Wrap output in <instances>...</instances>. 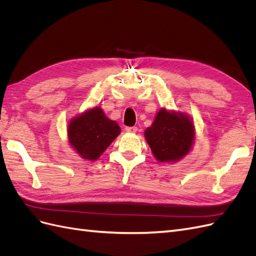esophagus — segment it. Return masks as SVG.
<instances>
[{"instance_id": "1", "label": "esophagus", "mask_w": 256, "mask_h": 256, "mask_svg": "<svg viewBox=\"0 0 256 256\" xmlns=\"http://www.w3.org/2000/svg\"><path fill=\"white\" fill-rule=\"evenodd\" d=\"M125 130L127 131V132H130V134H134L136 132V127H126Z\"/></svg>"}]
</instances>
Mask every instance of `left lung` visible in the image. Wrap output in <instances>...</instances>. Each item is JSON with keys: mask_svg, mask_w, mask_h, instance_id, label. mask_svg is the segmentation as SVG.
Masks as SVG:
<instances>
[{"mask_svg": "<svg viewBox=\"0 0 256 256\" xmlns=\"http://www.w3.org/2000/svg\"><path fill=\"white\" fill-rule=\"evenodd\" d=\"M154 157L162 164H173L187 156L196 141V128L188 114L161 108L152 126L144 131Z\"/></svg>", "mask_w": 256, "mask_h": 256, "instance_id": "left-lung-1", "label": "left lung"}]
</instances>
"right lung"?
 Listing matches in <instances>:
<instances>
[{"label":"right lung","instance_id":"right-lung-1","mask_svg":"<svg viewBox=\"0 0 256 256\" xmlns=\"http://www.w3.org/2000/svg\"><path fill=\"white\" fill-rule=\"evenodd\" d=\"M120 134L118 124L108 118L99 106L74 116L67 126L69 144L88 161H96Z\"/></svg>","mask_w":256,"mask_h":256}]
</instances>
